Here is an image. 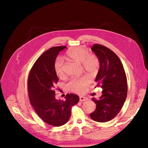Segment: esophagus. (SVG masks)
<instances>
[{"label":"esophagus","mask_w":148,"mask_h":148,"mask_svg":"<svg viewBox=\"0 0 148 148\" xmlns=\"http://www.w3.org/2000/svg\"><path fill=\"white\" fill-rule=\"evenodd\" d=\"M87 99H88L87 98H86L85 97H83V96H80L79 97V101H80V102H84V101H87Z\"/></svg>","instance_id":"obj_1"}]
</instances>
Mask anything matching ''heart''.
<instances>
[{"label": "heart", "instance_id": "1", "mask_svg": "<svg viewBox=\"0 0 148 148\" xmlns=\"http://www.w3.org/2000/svg\"><path fill=\"white\" fill-rule=\"evenodd\" d=\"M67 56L73 61L81 64L83 69L92 75L97 74L99 70L100 61L98 57L82 47H75L71 49ZM54 70L57 75L62 77L64 75L65 63L61 58H57L54 62ZM91 82V79L88 75H84L80 78H73L67 84L69 90L77 94L82 93Z\"/></svg>", "mask_w": 148, "mask_h": 148}]
</instances>
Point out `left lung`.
I'll return each instance as SVG.
<instances>
[{
  "label": "left lung",
  "mask_w": 148,
  "mask_h": 148,
  "mask_svg": "<svg viewBox=\"0 0 148 148\" xmlns=\"http://www.w3.org/2000/svg\"><path fill=\"white\" fill-rule=\"evenodd\" d=\"M91 50L100 61L95 87L102 88V94L98 100L92 98L97 107L90 116L95 121L105 122L114 119L122 109L127 96V79L122 62L114 52L98 44L93 45Z\"/></svg>",
  "instance_id": "left-lung-1"
}]
</instances>
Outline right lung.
<instances>
[{
    "label": "right lung",
    "instance_id": "right-lung-1",
    "mask_svg": "<svg viewBox=\"0 0 148 148\" xmlns=\"http://www.w3.org/2000/svg\"><path fill=\"white\" fill-rule=\"evenodd\" d=\"M66 47H53L42 54L32 67L27 80L31 105L42 120L54 126L67 123L71 107L79 101V97L74 94H67L64 101L55 98L54 88L58 78L54 70V62L60 51Z\"/></svg>",
    "mask_w": 148,
    "mask_h": 148
}]
</instances>
